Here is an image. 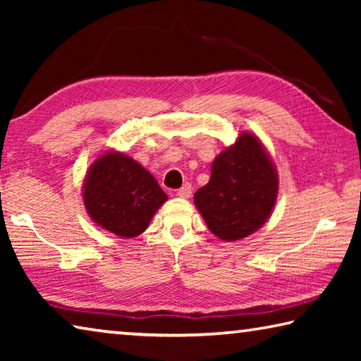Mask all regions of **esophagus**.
<instances>
[{
	"label": "esophagus",
	"instance_id": "1",
	"mask_svg": "<svg viewBox=\"0 0 361 361\" xmlns=\"http://www.w3.org/2000/svg\"><path fill=\"white\" fill-rule=\"evenodd\" d=\"M176 194H178L180 197L188 199V197H191L192 188H191V185H189V183H185V185H183V186L178 189V192H176Z\"/></svg>",
	"mask_w": 361,
	"mask_h": 361
}]
</instances>
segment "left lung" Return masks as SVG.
Segmentation results:
<instances>
[{
    "instance_id": "8db88e82",
    "label": "left lung",
    "mask_w": 361,
    "mask_h": 361,
    "mask_svg": "<svg viewBox=\"0 0 361 361\" xmlns=\"http://www.w3.org/2000/svg\"><path fill=\"white\" fill-rule=\"evenodd\" d=\"M279 175L261 140L242 132L212 164L210 180L194 204L218 239H245L267 221L276 207Z\"/></svg>"
}]
</instances>
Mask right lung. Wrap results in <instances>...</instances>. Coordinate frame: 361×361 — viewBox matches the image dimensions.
Wrapping results in <instances>:
<instances>
[{"label": "right lung", "mask_w": 361, "mask_h": 361, "mask_svg": "<svg viewBox=\"0 0 361 361\" xmlns=\"http://www.w3.org/2000/svg\"><path fill=\"white\" fill-rule=\"evenodd\" d=\"M82 199L97 226L121 239H132L146 231L167 194L143 166L111 149L89 167Z\"/></svg>", "instance_id": "add662e5"}]
</instances>
